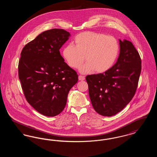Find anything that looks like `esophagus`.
<instances>
[{
	"label": "esophagus",
	"instance_id": "34e87169",
	"mask_svg": "<svg viewBox=\"0 0 157 157\" xmlns=\"http://www.w3.org/2000/svg\"><path fill=\"white\" fill-rule=\"evenodd\" d=\"M78 78H79V81H83V80H85V76H84L79 75Z\"/></svg>",
	"mask_w": 157,
	"mask_h": 157
}]
</instances>
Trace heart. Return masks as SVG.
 <instances>
[{
  "label": "heart",
  "instance_id": "heart-1",
  "mask_svg": "<svg viewBox=\"0 0 157 157\" xmlns=\"http://www.w3.org/2000/svg\"><path fill=\"white\" fill-rule=\"evenodd\" d=\"M72 45L63 49V56L68 65L78 69L82 65L84 57L86 62L80 68L82 74L95 70L102 73L112 67L119 52L117 40L112 36L87 31L78 34Z\"/></svg>",
  "mask_w": 157,
  "mask_h": 157
}]
</instances>
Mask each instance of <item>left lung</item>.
Returning <instances> with one entry per match:
<instances>
[{
  "label": "left lung",
  "instance_id": "obj_1",
  "mask_svg": "<svg viewBox=\"0 0 157 157\" xmlns=\"http://www.w3.org/2000/svg\"><path fill=\"white\" fill-rule=\"evenodd\" d=\"M120 55L112 67L86 76L92 106L105 117L117 114L132 100L141 71V59L132 42L120 39Z\"/></svg>",
  "mask_w": 157,
  "mask_h": 157
}]
</instances>
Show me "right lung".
Masks as SVG:
<instances>
[{
	"label": "right lung",
	"instance_id": "1",
	"mask_svg": "<svg viewBox=\"0 0 157 157\" xmlns=\"http://www.w3.org/2000/svg\"><path fill=\"white\" fill-rule=\"evenodd\" d=\"M70 36L62 29L46 30L25 45L18 65L19 78L28 102L40 113L55 117L65 108L78 75L64 62L60 48Z\"/></svg>",
	"mask_w": 157,
	"mask_h": 157
}]
</instances>
